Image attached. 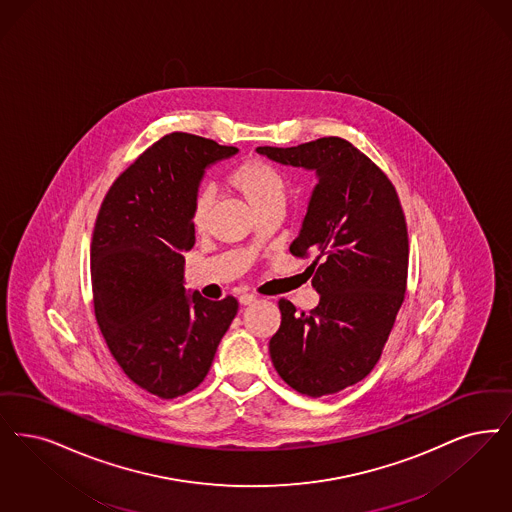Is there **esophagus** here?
<instances>
[{
	"label": "esophagus",
	"instance_id": "obj_1",
	"mask_svg": "<svg viewBox=\"0 0 512 512\" xmlns=\"http://www.w3.org/2000/svg\"><path fill=\"white\" fill-rule=\"evenodd\" d=\"M240 305H244V307H247V305H251V303H255L257 301V297L255 295H251V293H244V295H240Z\"/></svg>",
	"mask_w": 512,
	"mask_h": 512
}]
</instances>
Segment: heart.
I'll use <instances>...</instances> for the list:
<instances>
[{
    "label": "heart",
    "mask_w": 512,
    "mask_h": 512,
    "mask_svg": "<svg viewBox=\"0 0 512 512\" xmlns=\"http://www.w3.org/2000/svg\"><path fill=\"white\" fill-rule=\"evenodd\" d=\"M226 184L238 196L244 198L255 215L278 209L284 211L287 202V186L284 177L270 165L259 160H246L232 167L226 175ZM213 205L211 192L202 190L196 194L190 211V223L196 232H204L209 223Z\"/></svg>",
    "instance_id": "obj_1"
}]
</instances>
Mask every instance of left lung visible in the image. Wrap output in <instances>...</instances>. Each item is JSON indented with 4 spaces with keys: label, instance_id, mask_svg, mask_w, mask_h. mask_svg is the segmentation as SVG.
<instances>
[{
    "label": "left lung",
    "instance_id": "1",
    "mask_svg": "<svg viewBox=\"0 0 512 512\" xmlns=\"http://www.w3.org/2000/svg\"><path fill=\"white\" fill-rule=\"evenodd\" d=\"M257 152L318 177L289 251L314 255L307 272L320 303L305 314L280 299L282 324L268 343L270 358L291 389L314 398L335 394L375 368L404 303L406 217L389 177L345 139Z\"/></svg>",
    "mask_w": 512,
    "mask_h": 512
}]
</instances>
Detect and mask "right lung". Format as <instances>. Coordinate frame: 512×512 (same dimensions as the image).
Returning <instances> with one entry per match:
<instances>
[{"label":"right lung","instance_id":"1","mask_svg":"<svg viewBox=\"0 0 512 512\" xmlns=\"http://www.w3.org/2000/svg\"><path fill=\"white\" fill-rule=\"evenodd\" d=\"M238 152L190 133H169L110 186L91 242L97 324L123 373L160 398L196 389L211 368L238 301L184 289L194 246L192 202L205 167Z\"/></svg>","mask_w":512,"mask_h":512}]
</instances>
